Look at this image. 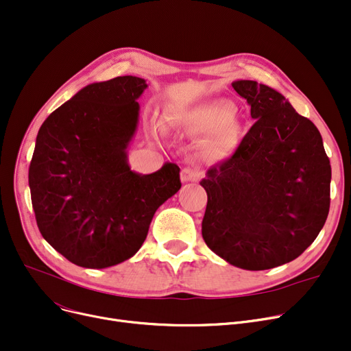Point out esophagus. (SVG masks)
Listing matches in <instances>:
<instances>
[{"mask_svg":"<svg viewBox=\"0 0 351 351\" xmlns=\"http://www.w3.org/2000/svg\"><path fill=\"white\" fill-rule=\"evenodd\" d=\"M199 178V173L191 168H183L180 172L182 182H195Z\"/></svg>","mask_w":351,"mask_h":351,"instance_id":"obj_1","label":"esophagus"}]
</instances>
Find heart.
Returning a JSON list of instances; mask_svg holds the SVG:
<instances>
[{"label": "heart", "instance_id": "b5f03b06", "mask_svg": "<svg viewBox=\"0 0 351 351\" xmlns=\"http://www.w3.org/2000/svg\"><path fill=\"white\" fill-rule=\"evenodd\" d=\"M163 121L189 136L206 135L200 149L213 162L232 156L245 135L243 119L236 114L233 104L225 99L202 102L186 109H168Z\"/></svg>", "mask_w": 351, "mask_h": 351}]
</instances>
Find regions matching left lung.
<instances>
[{
	"instance_id": "1",
	"label": "left lung",
	"mask_w": 351,
	"mask_h": 351,
	"mask_svg": "<svg viewBox=\"0 0 351 351\" xmlns=\"http://www.w3.org/2000/svg\"><path fill=\"white\" fill-rule=\"evenodd\" d=\"M232 86L256 122L200 180L208 193L202 236L228 263L266 270L299 257L324 226L330 160L319 129L280 92L249 80Z\"/></svg>"
}]
</instances>
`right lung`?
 I'll list each match as a JSON object with an SVG mask.
<instances>
[{
  "label": "right lung",
  "instance_id": "add662e5",
  "mask_svg": "<svg viewBox=\"0 0 351 351\" xmlns=\"http://www.w3.org/2000/svg\"><path fill=\"white\" fill-rule=\"evenodd\" d=\"M146 88L132 75L86 85L36 135L28 172L36 225L77 266L105 269L132 257L156 209L182 186L175 163L149 175L128 163Z\"/></svg>",
  "mask_w": 351,
  "mask_h": 351
}]
</instances>
